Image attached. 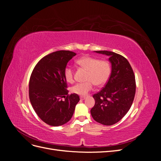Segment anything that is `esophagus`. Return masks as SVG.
I'll return each mask as SVG.
<instances>
[{
    "label": "esophagus",
    "mask_w": 161,
    "mask_h": 161,
    "mask_svg": "<svg viewBox=\"0 0 161 161\" xmlns=\"http://www.w3.org/2000/svg\"><path fill=\"white\" fill-rule=\"evenodd\" d=\"M80 100H84L85 99V97L81 96V97H80Z\"/></svg>",
    "instance_id": "1"
}]
</instances>
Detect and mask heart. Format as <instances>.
Returning <instances> with one entry per match:
<instances>
[{
	"label": "heart",
	"mask_w": 161,
	"mask_h": 161,
	"mask_svg": "<svg viewBox=\"0 0 161 161\" xmlns=\"http://www.w3.org/2000/svg\"><path fill=\"white\" fill-rule=\"evenodd\" d=\"M78 65L87 70L86 82H79L71 88L72 92L76 95L85 96L93 89L94 85L102 86L108 81L110 73L111 66L105 60H99L90 56L80 57L76 61ZM64 77L67 82L74 81V69L71 66H66L64 69Z\"/></svg>",
	"instance_id": "heart-1"
}]
</instances>
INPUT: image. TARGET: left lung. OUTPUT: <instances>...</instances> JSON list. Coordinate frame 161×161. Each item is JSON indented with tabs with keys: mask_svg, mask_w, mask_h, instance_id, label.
I'll use <instances>...</instances> for the list:
<instances>
[{
	"mask_svg": "<svg viewBox=\"0 0 161 161\" xmlns=\"http://www.w3.org/2000/svg\"><path fill=\"white\" fill-rule=\"evenodd\" d=\"M108 56L111 72L105 86L93 95L95 104L91 109L96 121L105 125L118 122L128 113L136 93L134 71L128 60L109 51H95Z\"/></svg>",
	"mask_w": 161,
	"mask_h": 161,
	"instance_id": "8db88e82",
	"label": "left lung"
}]
</instances>
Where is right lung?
<instances>
[{
  "label": "right lung",
  "mask_w": 161,
  "mask_h": 161,
  "mask_svg": "<svg viewBox=\"0 0 161 161\" xmlns=\"http://www.w3.org/2000/svg\"><path fill=\"white\" fill-rule=\"evenodd\" d=\"M75 55L69 50L52 52L37 63L31 75L29 96L31 105L39 118L50 125L67 123L80 100L76 94H68L64 74L67 63Z\"/></svg>",
  "instance_id": "right-lung-1"
}]
</instances>
